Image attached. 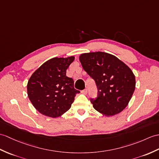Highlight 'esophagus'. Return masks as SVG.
<instances>
[{
	"label": "esophagus",
	"instance_id": "obj_1",
	"mask_svg": "<svg viewBox=\"0 0 159 159\" xmlns=\"http://www.w3.org/2000/svg\"><path fill=\"white\" fill-rule=\"evenodd\" d=\"M81 93H83L84 95H86L87 93V89H84L83 91H81Z\"/></svg>",
	"mask_w": 159,
	"mask_h": 159
}]
</instances>
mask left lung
Segmentation results:
<instances>
[{
	"label": "left lung",
	"instance_id": "1",
	"mask_svg": "<svg viewBox=\"0 0 159 159\" xmlns=\"http://www.w3.org/2000/svg\"><path fill=\"white\" fill-rule=\"evenodd\" d=\"M79 60L98 87V98L91 99L93 108L106 116L123 111L135 89V77L129 67L114 55L101 51L81 54Z\"/></svg>",
	"mask_w": 159,
	"mask_h": 159
}]
</instances>
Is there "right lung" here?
<instances>
[{
  "label": "right lung",
  "mask_w": 159,
  "mask_h": 159,
  "mask_svg": "<svg viewBox=\"0 0 159 159\" xmlns=\"http://www.w3.org/2000/svg\"><path fill=\"white\" fill-rule=\"evenodd\" d=\"M75 57H53L32 74L27 84L28 96L32 105L43 115L57 118L70 108L76 93L74 80L66 70Z\"/></svg>",
  "instance_id": "obj_1"
}]
</instances>
